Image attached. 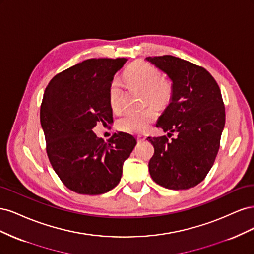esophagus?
Segmentation results:
<instances>
[{
  "instance_id": "1",
  "label": "esophagus",
  "mask_w": 254,
  "mask_h": 254,
  "mask_svg": "<svg viewBox=\"0 0 254 254\" xmlns=\"http://www.w3.org/2000/svg\"><path fill=\"white\" fill-rule=\"evenodd\" d=\"M136 139H137V142H143V141H145V135H142V134H137L136 135Z\"/></svg>"
}]
</instances>
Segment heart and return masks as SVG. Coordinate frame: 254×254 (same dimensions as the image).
Segmentation results:
<instances>
[{"mask_svg": "<svg viewBox=\"0 0 254 254\" xmlns=\"http://www.w3.org/2000/svg\"><path fill=\"white\" fill-rule=\"evenodd\" d=\"M123 78L129 89L142 91L144 105L150 104L157 108H164L172 102L174 95L173 81L167 77H161L158 67L144 61H136L127 67ZM123 92L118 80H112L109 87V104L113 111L122 107ZM157 110L147 107L141 111H129L118 120L117 126L122 131L140 133L147 130L157 119Z\"/></svg>", "mask_w": 254, "mask_h": 254, "instance_id": "heart-1", "label": "heart"}]
</instances>
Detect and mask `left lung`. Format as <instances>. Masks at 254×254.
I'll list each match as a JSON object with an SVG mask.
<instances>
[{"label": "left lung", "mask_w": 254, "mask_h": 254, "mask_svg": "<svg viewBox=\"0 0 254 254\" xmlns=\"http://www.w3.org/2000/svg\"><path fill=\"white\" fill-rule=\"evenodd\" d=\"M165 72L174 84L171 104L157 127L166 135L148 136L155 153L148 168L152 180L170 190H188L210 172L220 147L226 111L216 80L204 67L164 55L146 58Z\"/></svg>", "instance_id": "obj_1"}]
</instances>
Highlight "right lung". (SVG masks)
Masks as SVG:
<instances>
[{
  "mask_svg": "<svg viewBox=\"0 0 254 254\" xmlns=\"http://www.w3.org/2000/svg\"><path fill=\"white\" fill-rule=\"evenodd\" d=\"M126 58H92L54 76L45 88L40 122L52 167L64 186L82 195L104 194L119 184L136 141L125 132L105 142L92 131L110 124L109 87Z\"/></svg>",
  "mask_w": 254,
  "mask_h": 254,
  "instance_id": "obj_1",
  "label": "right lung"
}]
</instances>
